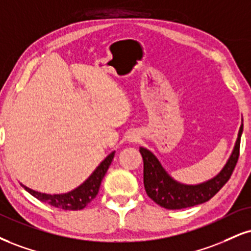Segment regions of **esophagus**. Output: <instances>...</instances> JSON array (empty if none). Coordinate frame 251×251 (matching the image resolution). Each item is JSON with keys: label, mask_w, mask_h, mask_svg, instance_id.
Masks as SVG:
<instances>
[{"label": "esophagus", "mask_w": 251, "mask_h": 251, "mask_svg": "<svg viewBox=\"0 0 251 251\" xmlns=\"http://www.w3.org/2000/svg\"><path fill=\"white\" fill-rule=\"evenodd\" d=\"M139 138H140V137H139L138 133H134V132H132V133L128 134L127 141H128V143H135V141L139 140Z\"/></svg>", "instance_id": "obj_1"}]
</instances>
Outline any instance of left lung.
I'll use <instances>...</instances> for the list:
<instances>
[{
    "label": "left lung",
    "instance_id": "left-lung-1",
    "mask_svg": "<svg viewBox=\"0 0 251 251\" xmlns=\"http://www.w3.org/2000/svg\"><path fill=\"white\" fill-rule=\"evenodd\" d=\"M243 132V120L238 131L237 140L235 143L227 164L213 179L204 181L199 185H185L177 182L160 164L158 158L151 151L140 147L144 160V186L147 195L159 206L166 209H182L203 203L213 198L231 176L232 171L240 155L241 135Z\"/></svg>",
    "mask_w": 251,
    "mask_h": 251
}]
</instances>
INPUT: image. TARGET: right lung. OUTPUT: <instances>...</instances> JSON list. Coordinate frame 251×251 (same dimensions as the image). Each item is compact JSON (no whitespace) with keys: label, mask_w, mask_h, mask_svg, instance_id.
Here are the masks:
<instances>
[{"label":"right lung","mask_w":251,"mask_h":251,"mask_svg":"<svg viewBox=\"0 0 251 251\" xmlns=\"http://www.w3.org/2000/svg\"><path fill=\"white\" fill-rule=\"evenodd\" d=\"M114 153L116 152L110 153L106 158L102 160L100 165L93 171V173L80 186L72 189L71 192L64 193V194H45V193H39L34 191V189H30L29 187L24 186L22 183L21 185L32 196H35L39 201L50 204V206L64 210H80L85 208L98 194L101 180L106 174L111 162H112Z\"/></svg>","instance_id":"add662e5"}]
</instances>
